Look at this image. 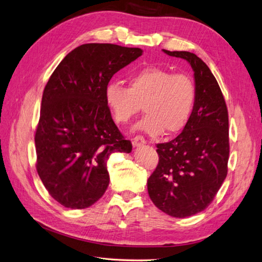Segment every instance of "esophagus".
<instances>
[{
	"mask_svg": "<svg viewBox=\"0 0 262 262\" xmlns=\"http://www.w3.org/2000/svg\"><path fill=\"white\" fill-rule=\"evenodd\" d=\"M132 143H133V146H134V147H140V146H143V145L146 144V139H145L143 136L138 135V136L133 138Z\"/></svg>",
	"mask_w": 262,
	"mask_h": 262,
	"instance_id": "esophagus-1",
	"label": "esophagus"
}]
</instances>
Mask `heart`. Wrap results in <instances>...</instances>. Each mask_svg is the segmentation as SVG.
I'll list each match as a JSON object with an SVG mask.
<instances>
[{
  "instance_id": "b5f03b06",
  "label": "heart",
  "mask_w": 262,
  "mask_h": 262,
  "mask_svg": "<svg viewBox=\"0 0 262 262\" xmlns=\"http://www.w3.org/2000/svg\"><path fill=\"white\" fill-rule=\"evenodd\" d=\"M105 100L118 124H126L142 108L147 113L137 128L156 136L164 130L175 134L188 123L196 100V86L187 74H172L149 66L128 79V87L110 83Z\"/></svg>"
}]
</instances>
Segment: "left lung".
<instances>
[{"label":"left lung","instance_id":"8db88e82","mask_svg":"<svg viewBox=\"0 0 262 262\" xmlns=\"http://www.w3.org/2000/svg\"><path fill=\"white\" fill-rule=\"evenodd\" d=\"M163 51L190 64L196 100L183 132L168 143L157 144L159 162L147 189L158 209L186 218L211 204L227 176L228 111L218 82L203 59L190 52Z\"/></svg>","mask_w":262,"mask_h":262}]
</instances>
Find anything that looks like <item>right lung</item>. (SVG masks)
Listing matches in <instances>:
<instances>
[{"instance_id": "obj_1", "label": "right lung", "mask_w": 262, "mask_h": 262, "mask_svg": "<svg viewBox=\"0 0 262 262\" xmlns=\"http://www.w3.org/2000/svg\"><path fill=\"white\" fill-rule=\"evenodd\" d=\"M143 54L138 48L83 44L67 54L46 84L35 132L36 170L57 203L84 209L110 184L107 160L130 152L114 123L105 89L115 73Z\"/></svg>"}]
</instances>
